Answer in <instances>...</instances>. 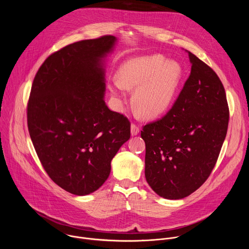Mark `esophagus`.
Masks as SVG:
<instances>
[{"instance_id": "obj_1", "label": "esophagus", "mask_w": 249, "mask_h": 249, "mask_svg": "<svg viewBox=\"0 0 249 249\" xmlns=\"http://www.w3.org/2000/svg\"><path fill=\"white\" fill-rule=\"evenodd\" d=\"M139 132H140V128L136 124H132L131 125V135L136 136L139 134Z\"/></svg>"}]
</instances>
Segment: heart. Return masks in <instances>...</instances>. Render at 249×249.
<instances>
[{"label":"heart","mask_w":249,"mask_h":249,"mask_svg":"<svg viewBox=\"0 0 249 249\" xmlns=\"http://www.w3.org/2000/svg\"><path fill=\"white\" fill-rule=\"evenodd\" d=\"M181 77V66L175 61H167L161 55L139 56L121 65L109 89L119 99H124L123 89H135V107L143 116L156 118L170 107Z\"/></svg>","instance_id":"heart-1"}]
</instances>
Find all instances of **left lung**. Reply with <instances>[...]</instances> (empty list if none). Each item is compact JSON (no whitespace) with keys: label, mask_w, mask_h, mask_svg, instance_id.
Instances as JSON below:
<instances>
[{"label":"left lung","mask_w":249,"mask_h":249,"mask_svg":"<svg viewBox=\"0 0 249 249\" xmlns=\"http://www.w3.org/2000/svg\"><path fill=\"white\" fill-rule=\"evenodd\" d=\"M191 73L170 110L141 131L145 176L160 197L182 199L210 176L229 125L224 86L207 64L187 51Z\"/></svg>","instance_id":"obj_1"}]
</instances>
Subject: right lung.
<instances>
[{"instance_id": "add662e5", "label": "right lung", "mask_w": 249, "mask_h": 249, "mask_svg": "<svg viewBox=\"0 0 249 249\" xmlns=\"http://www.w3.org/2000/svg\"><path fill=\"white\" fill-rule=\"evenodd\" d=\"M117 39L105 35L51 54L34 77L27 126L38 159L64 190L85 196L108 178L111 160L130 139V121L103 99L104 58Z\"/></svg>"}]
</instances>
